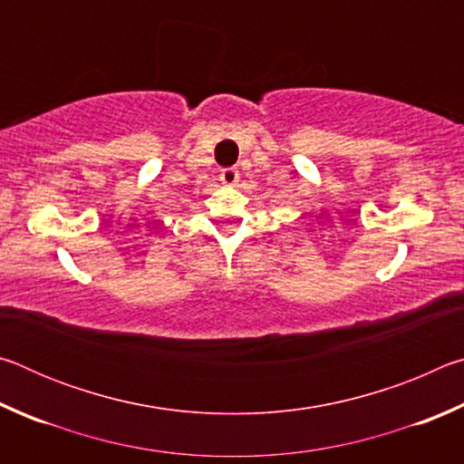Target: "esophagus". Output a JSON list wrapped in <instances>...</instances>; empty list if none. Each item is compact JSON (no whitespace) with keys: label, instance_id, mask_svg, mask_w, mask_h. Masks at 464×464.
I'll list each match as a JSON object with an SVG mask.
<instances>
[{"label":"esophagus","instance_id":"34e87169","mask_svg":"<svg viewBox=\"0 0 464 464\" xmlns=\"http://www.w3.org/2000/svg\"><path fill=\"white\" fill-rule=\"evenodd\" d=\"M221 182L225 186H237L239 182V171L237 169H225L221 174Z\"/></svg>","mask_w":464,"mask_h":464}]
</instances>
